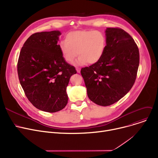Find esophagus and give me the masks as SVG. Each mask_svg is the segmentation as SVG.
I'll return each instance as SVG.
<instances>
[{
  "label": "esophagus",
  "instance_id": "1",
  "mask_svg": "<svg viewBox=\"0 0 158 158\" xmlns=\"http://www.w3.org/2000/svg\"><path fill=\"white\" fill-rule=\"evenodd\" d=\"M76 70H77V73H80V72H81V69H80V68H78V67H77V68H76Z\"/></svg>",
  "mask_w": 158,
  "mask_h": 158
}]
</instances>
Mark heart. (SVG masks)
Instances as JSON below:
<instances>
[{
  "instance_id": "b5f03b06",
  "label": "heart",
  "mask_w": 158,
  "mask_h": 158,
  "mask_svg": "<svg viewBox=\"0 0 158 158\" xmlns=\"http://www.w3.org/2000/svg\"><path fill=\"white\" fill-rule=\"evenodd\" d=\"M106 44V36L100 31H76L69 32L65 41H61L60 50L63 59L69 63H72L78 55L77 65L86 63L92 64L101 59Z\"/></svg>"
}]
</instances>
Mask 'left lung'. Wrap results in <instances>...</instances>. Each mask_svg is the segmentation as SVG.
<instances>
[{
	"label": "left lung",
	"instance_id": "obj_1",
	"mask_svg": "<svg viewBox=\"0 0 158 158\" xmlns=\"http://www.w3.org/2000/svg\"><path fill=\"white\" fill-rule=\"evenodd\" d=\"M106 47L101 59L81 73L91 101L110 106L125 96L133 86L139 62L135 40L119 28H107Z\"/></svg>",
	"mask_w": 158,
	"mask_h": 158
}]
</instances>
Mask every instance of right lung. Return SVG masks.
<instances>
[{
  "instance_id": "obj_1",
  "label": "right lung",
  "mask_w": 158,
  "mask_h": 158,
  "mask_svg": "<svg viewBox=\"0 0 158 158\" xmlns=\"http://www.w3.org/2000/svg\"><path fill=\"white\" fill-rule=\"evenodd\" d=\"M61 35L60 31L32 35L21 49L17 64L19 81L28 100L48 113L59 111L67 104L66 87L77 73L61 54L57 45Z\"/></svg>"
}]
</instances>
